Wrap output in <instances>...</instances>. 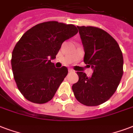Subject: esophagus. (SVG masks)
<instances>
[{
    "mask_svg": "<svg viewBox=\"0 0 133 133\" xmlns=\"http://www.w3.org/2000/svg\"><path fill=\"white\" fill-rule=\"evenodd\" d=\"M69 72H74V70H73L72 69H69Z\"/></svg>",
    "mask_w": 133,
    "mask_h": 133,
    "instance_id": "obj_1",
    "label": "esophagus"
}]
</instances>
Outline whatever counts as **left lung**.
Listing matches in <instances>:
<instances>
[{
    "mask_svg": "<svg viewBox=\"0 0 133 133\" xmlns=\"http://www.w3.org/2000/svg\"><path fill=\"white\" fill-rule=\"evenodd\" d=\"M84 48V62L93 69L90 77L77 71L78 81L72 85L76 99L90 107L100 105L115 92L123 74V57L118 44L104 30L78 26Z\"/></svg>",
    "mask_w": 133,
    "mask_h": 133,
    "instance_id": "obj_1",
    "label": "left lung"
}]
</instances>
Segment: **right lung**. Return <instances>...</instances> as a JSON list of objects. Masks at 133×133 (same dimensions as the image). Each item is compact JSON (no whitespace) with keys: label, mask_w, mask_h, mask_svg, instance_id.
<instances>
[{"label":"right lung","mask_w":133,"mask_h":133,"mask_svg":"<svg viewBox=\"0 0 133 133\" xmlns=\"http://www.w3.org/2000/svg\"><path fill=\"white\" fill-rule=\"evenodd\" d=\"M77 33L74 25L50 21L31 28L17 43L11 65L18 89L27 100L44 104L53 98L68 69L55 68L50 59L55 58L63 42Z\"/></svg>","instance_id":"1"}]
</instances>
